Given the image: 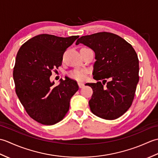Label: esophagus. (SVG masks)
Here are the masks:
<instances>
[{
    "label": "esophagus",
    "mask_w": 158,
    "mask_h": 158,
    "mask_svg": "<svg viewBox=\"0 0 158 158\" xmlns=\"http://www.w3.org/2000/svg\"><path fill=\"white\" fill-rule=\"evenodd\" d=\"M78 85H79V87L80 88H82L84 87V84H83V83H80V82H78Z\"/></svg>",
    "instance_id": "34e87169"
}]
</instances>
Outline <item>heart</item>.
Listing matches in <instances>:
<instances>
[{"label": "heart", "instance_id": "b5f03b06", "mask_svg": "<svg viewBox=\"0 0 158 158\" xmlns=\"http://www.w3.org/2000/svg\"><path fill=\"white\" fill-rule=\"evenodd\" d=\"M86 74L87 70L85 69H75L69 72L68 76L76 81H83L86 78Z\"/></svg>", "mask_w": 158, "mask_h": 158}]
</instances>
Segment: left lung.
Masks as SVG:
<instances>
[{"label": "left lung", "instance_id": "left-lung-1", "mask_svg": "<svg viewBox=\"0 0 158 158\" xmlns=\"http://www.w3.org/2000/svg\"><path fill=\"white\" fill-rule=\"evenodd\" d=\"M79 43L93 49L96 60L93 75L98 82L86 83L93 89L90 109L102 119H117L132 105L139 81V62L135 50L123 38L107 32L83 36L76 45Z\"/></svg>", "mask_w": 158, "mask_h": 158}]
</instances>
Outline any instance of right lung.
Returning a JSON list of instances; mask_svg holds the SVG:
<instances>
[{
  "mask_svg": "<svg viewBox=\"0 0 158 158\" xmlns=\"http://www.w3.org/2000/svg\"><path fill=\"white\" fill-rule=\"evenodd\" d=\"M78 38L39 35L23 43L17 53L13 73L16 94L28 115L43 125L62 120L79 89L77 81L69 77L57 86L49 79L62 65L66 49Z\"/></svg>",
  "mask_w": 158,
  "mask_h": 158,
  "instance_id": "add662e5",
  "label": "right lung"
}]
</instances>
